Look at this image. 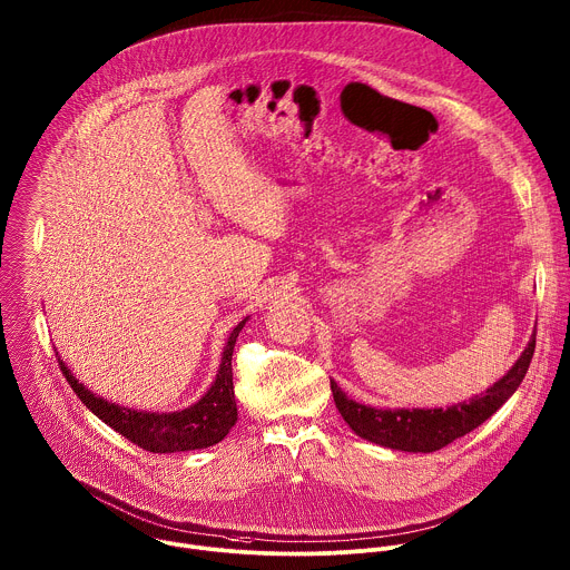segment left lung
Returning <instances> with one entry per match:
<instances>
[{"mask_svg":"<svg viewBox=\"0 0 570 570\" xmlns=\"http://www.w3.org/2000/svg\"><path fill=\"white\" fill-rule=\"evenodd\" d=\"M535 353V333L509 373L484 393L446 409H377L351 400L335 380L331 391L344 422L366 442L404 453H433L484 424L520 389Z\"/></svg>","mask_w":570,"mask_h":570,"instance_id":"8db88e82","label":"left lung"}]
</instances>
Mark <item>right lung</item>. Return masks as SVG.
<instances>
[{
	"mask_svg": "<svg viewBox=\"0 0 570 570\" xmlns=\"http://www.w3.org/2000/svg\"><path fill=\"white\" fill-rule=\"evenodd\" d=\"M246 322L248 317H244L230 331L222 353L219 371L210 389L193 406L184 411L150 413V411H135V409L112 404L95 395L92 391H88L70 373V368L63 364L61 357H57V362L66 382L77 393L81 404H86V409H90L104 424H108L112 431H117L139 449L150 453H181V451L208 449L213 444H219L237 422L230 360H233L237 335Z\"/></svg>",
	"mask_w": 570,
	"mask_h": 570,
	"instance_id": "obj_1",
	"label": "right lung"
}]
</instances>
